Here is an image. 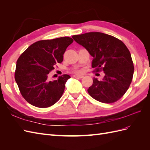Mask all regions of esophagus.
<instances>
[{
	"label": "esophagus",
	"mask_w": 150,
	"mask_h": 150,
	"mask_svg": "<svg viewBox=\"0 0 150 150\" xmlns=\"http://www.w3.org/2000/svg\"><path fill=\"white\" fill-rule=\"evenodd\" d=\"M74 77L75 78H80V79H81V78H83V76H82V75H79V74H74Z\"/></svg>",
	"instance_id": "esophagus-1"
}]
</instances>
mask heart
I'll return each mask as SVG.
<instances>
[{"label": "heart", "mask_w": 150, "mask_h": 150, "mask_svg": "<svg viewBox=\"0 0 150 150\" xmlns=\"http://www.w3.org/2000/svg\"><path fill=\"white\" fill-rule=\"evenodd\" d=\"M80 72H81V71H80Z\"/></svg>", "instance_id": "b5f03b06"}]
</instances>
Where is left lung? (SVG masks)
Returning a JSON list of instances; mask_svg holds the SVG:
<instances>
[{
    "label": "left lung",
    "mask_w": 150,
    "mask_h": 150,
    "mask_svg": "<svg viewBox=\"0 0 150 150\" xmlns=\"http://www.w3.org/2000/svg\"><path fill=\"white\" fill-rule=\"evenodd\" d=\"M93 57L92 67L103 71L104 78L93 79L88 89L89 94L104 103H112L123 96L132 81L134 66L130 52L121 40L98 32L72 36Z\"/></svg>",
    "instance_id": "obj_1"
}]
</instances>
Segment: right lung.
I'll list each match as a JSON object with an SVG mask.
<instances>
[{
	"label": "right lung",
	"instance_id": "obj_1",
	"mask_svg": "<svg viewBox=\"0 0 150 150\" xmlns=\"http://www.w3.org/2000/svg\"><path fill=\"white\" fill-rule=\"evenodd\" d=\"M73 42L69 37L34 42L17 61L15 79L22 96L32 105L47 108L57 103L71 77L64 74L57 80H47L49 72L63 61V54Z\"/></svg>",
	"mask_w": 150,
	"mask_h": 150
}]
</instances>
